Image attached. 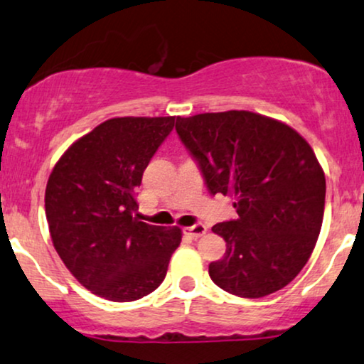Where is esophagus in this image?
I'll list each match as a JSON object with an SVG mask.
<instances>
[{
	"label": "esophagus",
	"mask_w": 364,
	"mask_h": 364,
	"mask_svg": "<svg viewBox=\"0 0 364 364\" xmlns=\"http://www.w3.org/2000/svg\"><path fill=\"white\" fill-rule=\"evenodd\" d=\"M205 232H207V228L204 224H196V225H191V228L183 229V234L188 235V237H192V239H199Z\"/></svg>",
	"instance_id": "34e87169"
}]
</instances>
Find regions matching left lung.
I'll use <instances>...</instances> for the list:
<instances>
[{
  "label": "left lung",
  "instance_id": "8db88e82",
  "mask_svg": "<svg viewBox=\"0 0 364 364\" xmlns=\"http://www.w3.org/2000/svg\"><path fill=\"white\" fill-rule=\"evenodd\" d=\"M176 130L209 192L234 197L239 215L212 228L228 249L209 264L210 279L249 299L289 284L323 224L326 178L311 145L289 125L247 110L177 117Z\"/></svg>",
  "mask_w": 364,
  "mask_h": 364
}]
</instances>
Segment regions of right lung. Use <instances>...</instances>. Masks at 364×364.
I'll list each match as a JSON object with an SVG mask.
<instances>
[{
	"label": "right lung",
	"mask_w": 364,
	"mask_h": 364,
	"mask_svg": "<svg viewBox=\"0 0 364 364\" xmlns=\"http://www.w3.org/2000/svg\"><path fill=\"white\" fill-rule=\"evenodd\" d=\"M176 117H119L61 155L45 191L53 245L80 284L113 303L157 289L182 240L181 228L136 217L135 188Z\"/></svg>",
	"instance_id": "obj_1"
}]
</instances>
